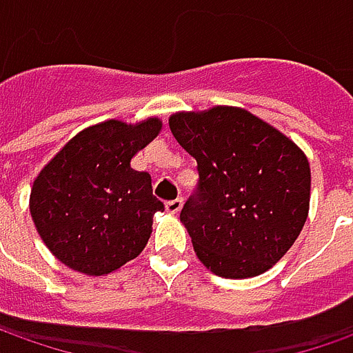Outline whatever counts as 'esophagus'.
<instances>
[{"label": "esophagus", "mask_w": 353, "mask_h": 353, "mask_svg": "<svg viewBox=\"0 0 353 353\" xmlns=\"http://www.w3.org/2000/svg\"><path fill=\"white\" fill-rule=\"evenodd\" d=\"M181 205H183V199H174V201H168L166 210L170 214H177L181 210Z\"/></svg>", "instance_id": "obj_1"}]
</instances>
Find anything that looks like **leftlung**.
<instances>
[{
  "instance_id": "1",
  "label": "left lung",
  "mask_w": 353,
  "mask_h": 353,
  "mask_svg": "<svg viewBox=\"0 0 353 353\" xmlns=\"http://www.w3.org/2000/svg\"><path fill=\"white\" fill-rule=\"evenodd\" d=\"M196 160V185L181 222L196 257L214 274L249 278L276 265L309 212L311 170L288 137L239 108L170 117Z\"/></svg>"
}]
</instances>
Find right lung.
Here are the masks:
<instances>
[{
  "mask_svg": "<svg viewBox=\"0 0 353 353\" xmlns=\"http://www.w3.org/2000/svg\"><path fill=\"white\" fill-rule=\"evenodd\" d=\"M162 123L127 125L116 119L73 137L40 172L30 191V214L48 249L63 265L102 276L135 259L164 203L152 195L148 172L131 158Z\"/></svg>",
  "mask_w": 353,
  "mask_h": 353,
  "instance_id": "obj_1",
  "label": "right lung"
}]
</instances>
